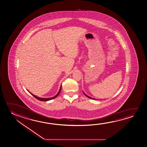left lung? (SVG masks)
Instances as JSON below:
<instances>
[{
	"mask_svg": "<svg viewBox=\"0 0 147 147\" xmlns=\"http://www.w3.org/2000/svg\"><path fill=\"white\" fill-rule=\"evenodd\" d=\"M84 94H85V96H87V98H90V99H94V100H95V98H91V97H89V96H87V95H86V94H85V93H84Z\"/></svg>",
	"mask_w": 147,
	"mask_h": 147,
	"instance_id": "1",
	"label": "left lung"
}]
</instances>
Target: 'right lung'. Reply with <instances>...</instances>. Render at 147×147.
Instances as JSON below:
<instances>
[{"mask_svg":"<svg viewBox=\"0 0 147 147\" xmlns=\"http://www.w3.org/2000/svg\"><path fill=\"white\" fill-rule=\"evenodd\" d=\"M61 88H62V86H61L60 89V90H59V91L58 92V93H57V94L56 95V96H54V97H53V98H39V97H38V96H35V95H34L32 93H30V94L33 96H34L36 98H37V100H41V101H47V100H52V99H54L55 98H56V97H57L58 96L59 94V93L60 92L61 90Z\"/></svg>","mask_w":147,"mask_h":147,"instance_id":"1","label":"right lung"}]
</instances>
